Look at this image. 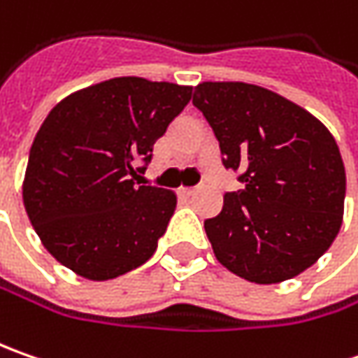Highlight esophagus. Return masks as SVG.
Listing matches in <instances>:
<instances>
[{"instance_id":"1","label":"esophagus","mask_w":358,"mask_h":358,"mask_svg":"<svg viewBox=\"0 0 358 358\" xmlns=\"http://www.w3.org/2000/svg\"><path fill=\"white\" fill-rule=\"evenodd\" d=\"M195 191H197V189H179V195H181V197H193Z\"/></svg>"}]
</instances>
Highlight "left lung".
Wrapping results in <instances>:
<instances>
[{
	"label": "left lung",
	"instance_id": "1",
	"mask_svg": "<svg viewBox=\"0 0 358 358\" xmlns=\"http://www.w3.org/2000/svg\"><path fill=\"white\" fill-rule=\"evenodd\" d=\"M193 105L209 121L225 169L245 185L205 219L215 257L251 282L293 279L343 223L347 179L337 141L309 111L251 83L205 81Z\"/></svg>",
	"mask_w": 358,
	"mask_h": 358
}]
</instances>
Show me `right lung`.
Masks as SVG:
<instances>
[{
  "instance_id": "obj_1",
  "label": "right lung",
  "mask_w": 358,
  "mask_h": 358,
  "mask_svg": "<svg viewBox=\"0 0 358 358\" xmlns=\"http://www.w3.org/2000/svg\"><path fill=\"white\" fill-rule=\"evenodd\" d=\"M189 99L187 85L115 77L49 111L29 151L23 205L63 267L107 281L155 253L177 199L161 187H137L135 179Z\"/></svg>"
}]
</instances>
